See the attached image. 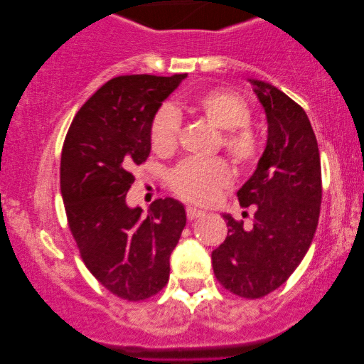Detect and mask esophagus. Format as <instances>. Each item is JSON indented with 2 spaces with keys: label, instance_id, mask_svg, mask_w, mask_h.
<instances>
[{
  "label": "esophagus",
  "instance_id": "1",
  "mask_svg": "<svg viewBox=\"0 0 364 364\" xmlns=\"http://www.w3.org/2000/svg\"><path fill=\"white\" fill-rule=\"evenodd\" d=\"M186 212H187L188 220H196V218L203 215V210H198V208H196V207H187Z\"/></svg>",
  "mask_w": 364,
  "mask_h": 364
}]
</instances>
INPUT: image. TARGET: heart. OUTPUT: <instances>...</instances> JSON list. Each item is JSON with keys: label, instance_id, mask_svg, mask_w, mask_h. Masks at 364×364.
Instances as JSON below:
<instances>
[{"label": "heart", "instance_id": "heart-1", "mask_svg": "<svg viewBox=\"0 0 364 364\" xmlns=\"http://www.w3.org/2000/svg\"><path fill=\"white\" fill-rule=\"evenodd\" d=\"M191 109L220 129L218 146L232 161L243 168L253 166L260 156V139L248 127L252 112L247 102L232 91L213 89L193 99ZM182 122L176 109L164 106L156 112L151 124V147L159 156L176 152L181 139ZM233 181V172L225 159L207 161L186 159L168 176L172 192L192 203H210L218 192Z\"/></svg>", "mask_w": 364, "mask_h": 364}]
</instances>
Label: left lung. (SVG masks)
<instances>
[{"label": "left lung", "mask_w": 364, "mask_h": 364, "mask_svg": "<svg viewBox=\"0 0 364 364\" xmlns=\"http://www.w3.org/2000/svg\"><path fill=\"white\" fill-rule=\"evenodd\" d=\"M252 84L265 109L268 139L237 197L243 208L255 207L253 227L223 215L227 238L212 252L218 283L248 300L277 290L300 265L316 232L323 192L320 151L306 112L280 89Z\"/></svg>", "instance_id": "left-lung-1"}]
</instances>
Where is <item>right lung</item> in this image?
Segmentation results:
<instances>
[{
  "label": "right lung",
  "instance_id": "1",
  "mask_svg": "<svg viewBox=\"0 0 364 364\" xmlns=\"http://www.w3.org/2000/svg\"><path fill=\"white\" fill-rule=\"evenodd\" d=\"M186 74H136L107 81L74 116L63 144L61 193L87 270L112 295L141 301L168 282L171 253L186 227L181 202L131 208L134 168L151 154V124Z\"/></svg>",
  "mask_w": 364,
  "mask_h": 364
}]
</instances>
